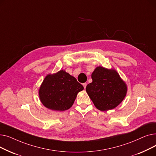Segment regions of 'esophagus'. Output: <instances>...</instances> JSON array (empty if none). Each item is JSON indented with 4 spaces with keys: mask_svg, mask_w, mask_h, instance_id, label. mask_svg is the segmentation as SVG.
<instances>
[{
    "mask_svg": "<svg viewBox=\"0 0 156 156\" xmlns=\"http://www.w3.org/2000/svg\"><path fill=\"white\" fill-rule=\"evenodd\" d=\"M83 86L84 88H86V87H87V83H83Z\"/></svg>",
    "mask_w": 156,
    "mask_h": 156,
    "instance_id": "obj_1",
    "label": "esophagus"
}]
</instances>
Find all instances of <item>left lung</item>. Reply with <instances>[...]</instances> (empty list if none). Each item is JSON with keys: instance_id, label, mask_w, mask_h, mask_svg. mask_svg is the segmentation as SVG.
Here are the masks:
<instances>
[{"instance_id": "8db88e82", "label": "left lung", "mask_w": 156, "mask_h": 156, "mask_svg": "<svg viewBox=\"0 0 156 156\" xmlns=\"http://www.w3.org/2000/svg\"><path fill=\"white\" fill-rule=\"evenodd\" d=\"M92 79L86 91L98 109H113L124 99L127 87L116 70L97 67L92 74Z\"/></svg>"}]
</instances>
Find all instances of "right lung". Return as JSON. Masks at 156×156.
<instances>
[{
	"instance_id": "1",
	"label": "right lung",
	"mask_w": 156,
	"mask_h": 156,
	"mask_svg": "<svg viewBox=\"0 0 156 156\" xmlns=\"http://www.w3.org/2000/svg\"><path fill=\"white\" fill-rule=\"evenodd\" d=\"M83 90V85L75 78L61 70L45 78L39 90V97L47 108L63 111L71 107L77 94Z\"/></svg>"
}]
</instances>
